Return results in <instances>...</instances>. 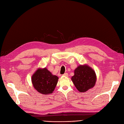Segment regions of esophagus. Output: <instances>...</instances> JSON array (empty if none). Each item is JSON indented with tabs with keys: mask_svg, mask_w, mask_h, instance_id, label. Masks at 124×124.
I'll return each instance as SVG.
<instances>
[{
	"mask_svg": "<svg viewBox=\"0 0 124 124\" xmlns=\"http://www.w3.org/2000/svg\"><path fill=\"white\" fill-rule=\"evenodd\" d=\"M63 75L64 76H65V77H68V76L67 73H65V74H64Z\"/></svg>",
	"mask_w": 124,
	"mask_h": 124,
	"instance_id": "esophagus-1",
	"label": "esophagus"
}]
</instances>
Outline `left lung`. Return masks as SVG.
<instances>
[{"mask_svg": "<svg viewBox=\"0 0 124 124\" xmlns=\"http://www.w3.org/2000/svg\"><path fill=\"white\" fill-rule=\"evenodd\" d=\"M96 80L95 71L87 65L79 66L75 70V75L71 78L76 88L81 93L93 88Z\"/></svg>", "mask_w": 124, "mask_h": 124, "instance_id": "left-lung-1", "label": "left lung"}]
</instances>
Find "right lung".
Listing matches in <instances>:
<instances>
[{"label":"right lung","instance_id":"right-lung-1","mask_svg":"<svg viewBox=\"0 0 124 124\" xmlns=\"http://www.w3.org/2000/svg\"><path fill=\"white\" fill-rule=\"evenodd\" d=\"M58 77L52 75L46 68H39L31 78L34 87L43 94L52 93L58 83Z\"/></svg>","mask_w":124,"mask_h":124}]
</instances>
